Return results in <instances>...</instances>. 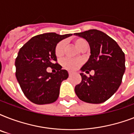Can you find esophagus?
I'll return each instance as SVG.
<instances>
[{"label": "esophagus", "instance_id": "obj_1", "mask_svg": "<svg viewBox=\"0 0 134 134\" xmlns=\"http://www.w3.org/2000/svg\"><path fill=\"white\" fill-rule=\"evenodd\" d=\"M72 74H73V72H72V71H69V76H71L72 75Z\"/></svg>", "mask_w": 134, "mask_h": 134}]
</instances>
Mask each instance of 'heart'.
<instances>
[{
  "instance_id": "b5f03b06",
  "label": "heart",
  "mask_w": 134,
  "mask_h": 134,
  "mask_svg": "<svg viewBox=\"0 0 134 134\" xmlns=\"http://www.w3.org/2000/svg\"><path fill=\"white\" fill-rule=\"evenodd\" d=\"M75 46L78 49H81L83 46L87 45V43L84 40L81 38L76 39L74 41ZM64 49H65V43L63 42L58 43L55 48V55L57 57L63 56L64 54ZM82 64V61L81 60H72V59H65L63 62V66L67 69L74 70L80 67Z\"/></svg>"
}]
</instances>
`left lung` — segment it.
Here are the masks:
<instances>
[{
  "label": "left lung",
  "instance_id": "left-lung-1",
  "mask_svg": "<svg viewBox=\"0 0 134 134\" xmlns=\"http://www.w3.org/2000/svg\"><path fill=\"white\" fill-rule=\"evenodd\" d=\"M85 39L90 48L88 60L81 68V82L75 86L80 99L90 104L106 102L118 90L125 71V55L118 43L106 33L92 29L74 33ZM95 71L88 77L82 72Z\"/></svg>",
  "mask_w": 134,
  "mask_h": 134
}]
</instances>
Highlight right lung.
Segmentation results:
<instances>
[{
	"mask_svg": "<svg viewBox=\"0 0 134 134\" xmlns=\"http://www.w3.org/2000/svg\"><path fill=\"white\" fill-rule=\"evenodd\" d=\"M72 34L48 32L33 37L19 49L15 60L16 77L26 97L36 104H51L59 97L63 81L69 76L57 60L55 48L59 42ZM57 65L56 73L46 71Z\"/></svg>",
	"mask_w": 134,
	"mask_h": 134,
	"instance_id": "add662e5",
	"label": "right lung"
}]
</instances>
